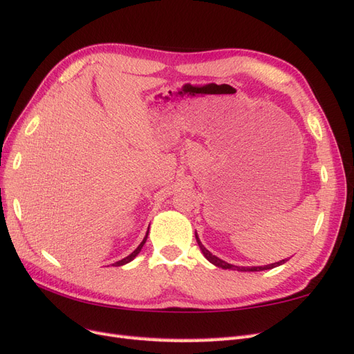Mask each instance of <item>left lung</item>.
I'll return each mask as SVG.
<instances>
[{
    "mask_svg": "<svg viewBox=\"0 0 354 354\" xmlns=\"http://www.w3.org/2000/svg\"><path fill=\"white\" fill-rule=\"evenodd\" d=\"M196 239H197L198 247H201V251L203 252V256H205L207 260H209L212 265L218 266V268H223V269L242 270V272H256V270H265V269H272V268H277V266L283 265V263H286V261H287V260H279V261H277V263H272V265H266V266H252V268H241V266H234V265H230V263H227V261H224V260L218 259V257H216V256H214L212 252L207 251V250H206V248L202 245V242H201V239H198L197 234H196Z\"/></svg>",
    "mask_w": 354,
    "mask_h": 354,
    "instance_id": "1",
    "label": "left lung"
}]
</instances>
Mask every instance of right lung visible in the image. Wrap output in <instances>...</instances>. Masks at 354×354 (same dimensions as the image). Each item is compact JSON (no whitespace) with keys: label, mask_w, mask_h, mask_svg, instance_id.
I'll return each instance as SVG.
<instances>
[{"label":"right lung","mask_w":354,"mask_h":354,"mask_svg":"<svg viewBox=\"0 0 354 354\" xmlns=\"http://www.w3.org/2000/svg\"><path fill=\"white\" fill-rule=\"evenodd\" d=\"M147 238H148V233H147V236H145L143 238V241L140 242V245L138 247V248H136L133 252H131V254L130 256H127L125 259H122V260H120V261H116V263H115V266H122V265H125V263H129V261H131L136 256H138L139 254V252H140V250H142V247L145 245V242H147Z\"/></svg>","instance_id":"right-lung-1"}]
</instances>
